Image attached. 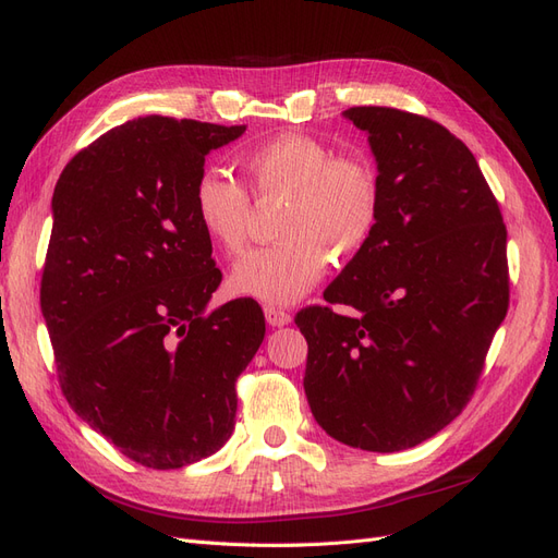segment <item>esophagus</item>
<instances>
[{
  "label": "esophagus",
  "instance_id": "obj_1",
  "mask_svg": "<svg viewBox=\"0 0 558 558\" xmlns=\"http://www.w3.org/2000/svg\"><path fill=\"white\" fill-rule=\"evenodd\" d=\"M265 318H267V324L272 326V328L289 326L291 320H293V316H291L289 312H283V310H279V307H272V305H267V307H265Z\"/></svg>",
  "mask_w": 558,
  "mask_h": 558
}]
</instances>
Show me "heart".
Here are the masks:
<instances>
[{"instance_id":"1","label":"heart","mask_w":558,"mask_h":558,"mask_svg":"<svg viewBox=\"0 0 558 558\" xmlns=\"http://www.w3.org/2000/svg\"><path fill=\"white\" fill-rule=\"evenodd\" d=\"M258 202L286 199L281 242L248 251L232 267L230 286L267 305H293L326 277L330 253L347 260L373 238L379 218V179L363 158L337 156L326 142L286 132L240 158ZM195 216L207 238L240 253L248 238L251 199L218 170L202 172L193 189Z\"/></svg>"}]
</instances>
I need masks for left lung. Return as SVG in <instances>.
<instances>
[{"label":"left lung","mask_w":558,"mask_h":558,"mask_svg":"<svg viewBox=\"0 0 558 558\" xmlns=\"http://www.w3.org/2000/svg\"><path fill=\"white\" fill-rule=\"evenodd\" d=\"M377 162L373 238L298 312L316 424L365 451L416 447L461 414L510 302L508 230L470 148L440 123L351 107Z\"/></svg>","instance_id":"1"}]
</instances>
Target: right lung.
<instances>
[{
  "mask_svg": "<svg viewBox=\"0 0 558 558\" xmlns=\"http://www.w3.org/2000/svg\"><path fill=\"white\" fill-rule=\"evenodd\" d=\"M246 125L146 116L66 162L53 202L41 314L62 393L128 459L174 470L221 449L234 381L256 356V300L207 312L221 283L193 189Z\"/></svg>",
  "mask_w": 558,
  "mask_h": 558,
  "instance_id": "add662e5",
  "label": "right lung"
}]
</instances>
